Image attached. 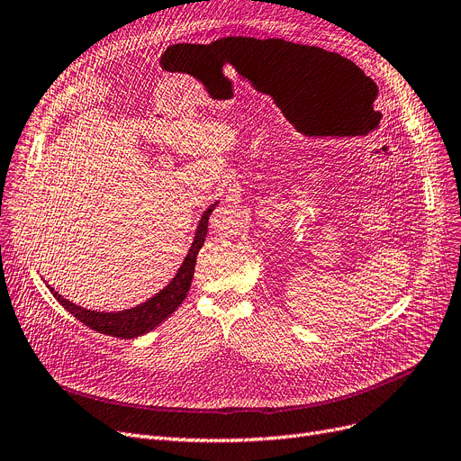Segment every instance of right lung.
<instances>
[{
    "label": "right lung",
    "mask_w": 461,
    "mask_h": 461,
    "mask_svg": "<svg viewBox=\"0 0 461 461\" xmlns=\"http://www.w3.org/2000/svg\"><path fill=\"white\" fill-rule=\"evenodd\" d=\"M218 203L220 201H214L211 207L201 214L194 243H192L190 250H187L185 258H184L182 266L178 267L173 281H170L167 286H163L159 293L148 298L146 302L134 305V308L122 310V312L87 310V308H81V305H76L74 302L60 296L49 283H45V285L50 291V294H53L57 298V302L62 305V308L66 312H70L76 319H79L83 325H87L89 329H93L100 334L122 338V339L139 338V336L153 330L158 325H161L167 317H170L180 308V303L184 302L187 291H190V286H192L197 254H199V250L204 243V237H207V231H209V216L218 207Z\"/></svg>",
    "instance_id": "obj_1"
}]
</instances>
